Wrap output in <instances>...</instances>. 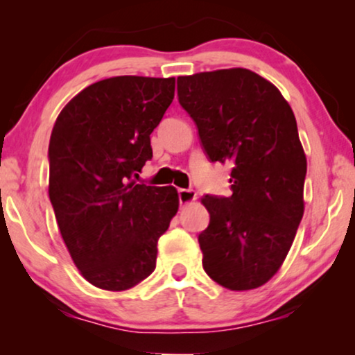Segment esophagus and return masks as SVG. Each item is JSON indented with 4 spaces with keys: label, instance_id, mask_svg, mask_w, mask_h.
I'll return each instance as SVG.
<instances>
[{
    "label": "esophagus",
    "instance_id": "1",
    "mask_svg": "<svg viewBox=\"0 0 355 355\" xmlns=\"http://www.w3.org/2000/svg\"><path fill=\"white\" fill-rule=\"evenodd\" d=\"M178 193H179V202L184 203V205L193 202L197 198V192L193 191V189H179Z\"/></svg>",
    "mask_w": 355,
    "mask_h": 355
}]
</instances>
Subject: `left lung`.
<instances>
[{
    "label": "left lung",
    "instance_id": "1",
    "mask_svg": "<svg viewBox=\"0 0 355 355\" xmlns=\"http://www.w3.org/2000/svg\"><path fill=\"white\" fill-rule=\"evenodd\" d=\"M178 96L208 159L231 164V196L202 198L203 270L231 291L259 288L283 265L304 215L307 159L293 110L242 67L178 77Z\"/></svg>",
    "mask_w": 355,
    "mask_h": 355
}]
</instances>
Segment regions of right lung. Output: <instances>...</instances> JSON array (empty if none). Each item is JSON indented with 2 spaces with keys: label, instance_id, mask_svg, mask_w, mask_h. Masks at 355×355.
<instances>
[{
  "label": "right lung",
  "instance_id": "right-lung-1",
  "mask_svg": "<svg viewBox=\"0 0 355 355\" xmlns=\"http://www.w3.org/2000/svg\"><path fill=\"white\" fill-rule=\"evenodd\" d=\"M174 82L140 76L95 82L53 128V210L76 266L100 289H130L153 273L158 239L179 208L174 187L132 181L153 157L150 134L171 105Z\"/></svg>",
  "mask_w": 355,
  "mask_h": 355
}]
</instances>
